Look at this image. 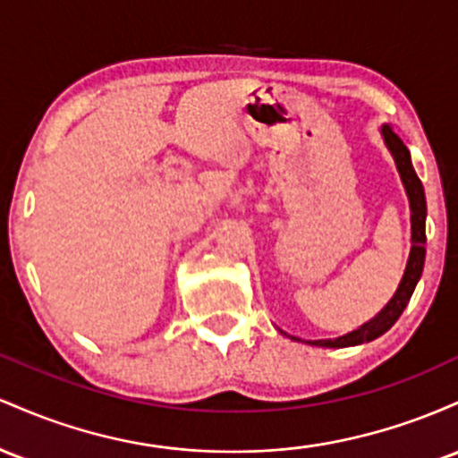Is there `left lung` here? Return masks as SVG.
Listing matches in <instances>:
<instances>
[{
    "instance_id": "1",
    "label": "left lung",
    "mask_w": 458,
    "mask_h": 458,
    "mask_svg": "<svg viewBox=\"0 0 458 458\" xmlns=\"http://www.w3.org/2000/svg\"><path fill=\"white\" fill-rule=\"evenodd\" d=\"M381 136L385 147L392 153L395 168H398L400 179H403L404 192L409 197V208H411V250L407 259V268H404L403 279H400L398 290L394 292V296L389 298L387 305L383 307L372 320H368L366 325H361L354 331L346 333V335L335 337V340H316L307 342L311 346H322V348H346V346H359V344H366L381 337L383 333H387L389 328L395 325L400 316H403L404 307L409 305L411 296H413L415 285H418L420 276L424 270V259H426V197H424V186L420 182V177L413 171V164H411V153L404 147V142L400 140L398 133H394L392 127L383 125ZM284 333V331H281ZM287 335V333H284ZM292 340H298L294 335H287Z\"/></svg>"
}]
</instances>
